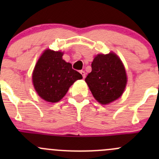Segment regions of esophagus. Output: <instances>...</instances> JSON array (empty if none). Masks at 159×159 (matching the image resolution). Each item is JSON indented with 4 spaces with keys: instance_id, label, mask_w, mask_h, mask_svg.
<instances>
[{
    "instance_id": "obj_1",
    "label": "esophagus",
    "mask_w": 159,
    "mask_h": 159,
    "mask_svg": "<svg viewBox=\"0 0 159 159\" xmlns=\"http://www.w3.org/2000/svg\"><path fill=\"white\" fill-rule=\"evenodd\" d=\"M80 73H81V75H82L83 78H85V75H86V73H85V72L84 71V70H81V71H80Z\"/></svg>"
}]
</instances>
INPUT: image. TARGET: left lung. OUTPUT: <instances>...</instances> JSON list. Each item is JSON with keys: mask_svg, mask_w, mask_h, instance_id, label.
Masks as SVG:
<instances>
[{"mask_svg": "<svg viewBox=\"0 0 159 159\" xmlns=\"http://www.w3.org/2000/svg\"><path fill=\"white\" fill-rule=\"evenodd\" d=\"M85 81L94 98L102 105H108L124 92L127 84L125 68L115 53L99 54L91 63V72Z\"/></svg>", "mask_w": 159, "mask_h": 159, "instance_id": "8db88e82", "label": "left lung"}]
</instances>
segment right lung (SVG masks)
I'll list each match as a JSON object with an SVG mask.
<instances>
[{
  "label": "right lung",
  "mask_w": 159,
  "mask_h": 159,
  "mask_svg": "<svg viewBox=\"0 0 159 159\" xmlns=\"http://www.w3.org/2000/svg\"><path fill=\"white\" fill-rule=\"evenodd\" d=\"M61 51L47 49L38 59L32 74V82L38 95L51 103L59 102L75 81L82 75L63 60Z\"/></svg>",
  "instance_id": "add662e5"
}]
</instances>
